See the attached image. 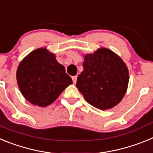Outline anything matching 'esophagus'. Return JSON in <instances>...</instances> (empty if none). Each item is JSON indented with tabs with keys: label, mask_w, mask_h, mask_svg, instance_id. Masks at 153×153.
Segmentation results:
<instances>
[{
	"label": "esophagus",
	"mask_w": 153,
	"mask_h": 153,
	"mask_svg": "<svg viewBox=\"0 0 153 153\" xmlns=\"http://www.w3.org/2000/svg\"><path fill=\"white\" fill-rule=\"evenodd\" d=\"M72 79H73V82H74V83H76V79H77V76H72Z\"/></svg>",
	"instance_id": "obj_1"
}]
</instances>
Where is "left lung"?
Returning <instances> with one entry per match:
<instances>
[{"instance_id":"obj_1","label":"left lung","mask_w":153,"mask_h":153,"mask_svg":"<svg viewBox=\"0 0 153 153\" xmlns=\"http://www.w3.org/2000/svg\"><path fill=\"white\" fill-rule=\"evenodd\" d=\"M83 67L76 87L86 102L102 110L121 102L128 88L129 76L120 56L111 50L99 48L93 53L84 55Z\"/></svg>"}]
</instances>
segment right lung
<instances>
[{
    "instance_id": "add662e5",
    "label": "right lung",
    "mask_w": 153,
    "mask_h": 153,
    "mask_svg": "<svg viewBox=\"0 0 153 153\" xmlns=\"http://www.w3.org/2000/svg\"><path fill=\"white\" fill-rule=\"evenodd\" d=\"M17 81L24 98L40 107L53 103L73 83L65 67L47 48H38L23 59L17 67Z\"/></svg>"
}]
</instances>
